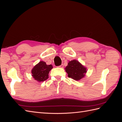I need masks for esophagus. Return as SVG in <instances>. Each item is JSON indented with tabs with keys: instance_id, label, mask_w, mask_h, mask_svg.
<instances>
[{
	"instance_id": "34e87169",
	"label": "esophagus",
	"mask_w": 122,
	"mask_h": 122,
	"mask_svg": "<svg viewBox=\"0 0 122 122\" xmlns=\"http://www.w3.org/2000/svg\"><path fill=\"white\" fill-rule=\"evenodd\" d=\"M58 67H60V68H64V65L63 64H61V66H58Z\"/></svg>"
}]
</instances>
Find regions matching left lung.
<instances>
[{
  "instance_id": "8db88e82",
  "label": "left lung",
  "mask_w": 122,
  "mask_h": 122,
  "mask_svg": "<svg viewBox=\"0 0 122 122\" xmlns=\"http://www.w3.org/2000/svg\"><path fill=\"white\" fill-rule=\"evenodd\" d=\"M65 69L69 77L77 81L83 78L87 72L86 68L76 60L69 61Z\"/></svg>"
}]
</instances>
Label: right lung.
<instances>
[{
  "label": "right lung",
  "instance_id": "right-lung-1",
  "mask_svg": "<svg viewBox=\"0 0 122 122\" xmlns=\"http://www.w3.org/2000/svg\"><path fill=\"white\" fill-rule=\"evenodd\" d=\"M52 68L51 65H47L45 62L40 61L32 69L31 75L38 82L44 81L48 78V74Z\"/></svg>",
  "mask_w": 122,
  "mask_h": 122
}]
</instances>
